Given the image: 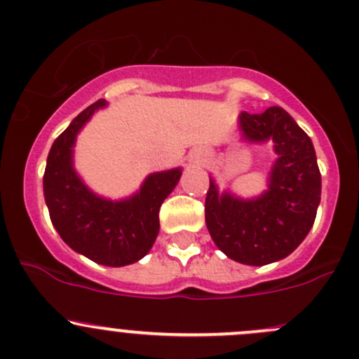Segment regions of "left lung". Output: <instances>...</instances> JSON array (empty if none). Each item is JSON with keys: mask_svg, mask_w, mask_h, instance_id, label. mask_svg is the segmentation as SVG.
Instances as JSON below:
<instances>
[{"mask_svg": "<svg viewBox=\"0 0 359 359\" xmlns=\"http://www.w3.org/2000/svg\"><path fill=\"white\" fill-rule=\"evenodd\" d=\"M249 141L273 139L278 154L262 198L243 201L229 192L218 196L213 180L206 192L205 217L211 239L229 258L262 266L294 251L315 224L322 194V177L308 134L284 108L239 115Z\"/></svg>", "mask_w": 359, "mask_h": 359, "instance_id": "1", "label": "left lung"}]
</instances>
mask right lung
I'll return each mask as SVG.
<instances>
[{
  "label": "right lung",
  "mask_w": 359,
  "mask_h": 359,
  "mask_svg": "<svg viewBox=\"0 0 359 359\" xmlns=\"http://www.w3.org/2000/svg\"><path fill=\"white\" fill-rule=\"evenodd\" d=\"M104 104V100H97L55 139L43 187L53 225L74 251L100 265L123 266L148 255L160 232L161 203L177 186L182 172L175 168L153 173L142 184L141 192L126 201L113 203L93 194L75 175L72 146L94 110Z\"/></svg>",
  "instance_id": "obj_1"
}]
</instances>
